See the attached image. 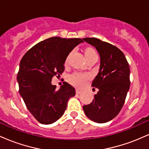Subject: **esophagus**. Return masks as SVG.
<instances>
[{
  "mask_svg": "<svg viewBox=\"0 0 149 149\" xmlns=\"http://www.w3.org/2000/svg\"><path fill=\"white\" fill-rule=\"evenodd\" d=\"M76 94H78V95H80V94H81L82 92H83V91H81V90H78V89H76Z\"/></svg>",
  "mask_w": 149,
  "mask_h": 149,
  "instance_id": "esophagus-1",
  "label": "esophagus"
}]
</instances>
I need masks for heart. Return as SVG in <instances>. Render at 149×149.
Returning <instances> with one entry per match:
<instances>
[{"label":"heart","mask_w":149,"mask_h":149,"mask_svg":"<svg viewBox=\"0 0 149 149\" xmlns=\"http://www.w3.org/2000/svg\"><path fill=\"white\" fill-rule=\"evenodd\" d=\"M84 53L86 59L91 57H93V56L97 55L96 51L92 47H87L84 50ZM67 61L68 59L66 60V63L67 62ZM90 78V75L88 74V73L75 72L70 75L69 78H68V80L71 85L76 87V88H83L86 85L87 82L88 81Z\"/></svg>","instance_id":"1"}]
</instances>
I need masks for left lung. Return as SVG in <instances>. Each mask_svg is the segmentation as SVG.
Masks as SVG:
<instances>
[{
  "mask_svg": "<svg viewBox=\"0 0 149 149\" xmlns=\"http://www.w3.org/2000/svg\"><path fill=\"white\" fill-rule=\"evenodd\" d=\"M83 40L93 45L100 55V71L92 87L99 91L92 103L83 106L85 115L98 123L110 121L123 107L130 85V66L123 52L116 46L96 38Z\"/></svg>",
  "mask_w": 149,
  "mask_h": 149,
  "instance_id": "1",
  "label": "left lung"
}]
</instances>
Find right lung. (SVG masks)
<instances>
[{"label": "right lung", "instance_id": "add662e5", "mask_svg": "<svg viewBox=\"0 0 149 149\" xmlns=\"http://www.w3.org/2000/svg\"><path fill=\"white\" fill-rule=\"evenodd\" d=\"M81 38L52 37L38 42L22 58L17 73L19 91L28 110L40 123L48 125L62 116L68 101L75 96L73 87L64 82L59 90L51 84L64 71L69 54Z\"/></svg>", "mask_w": 149, "mask_h": 149}]
</instances>
